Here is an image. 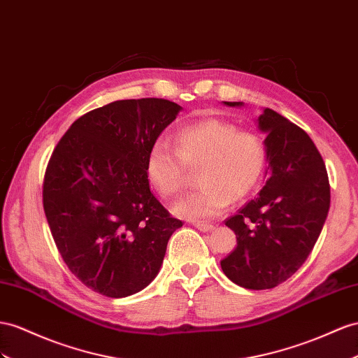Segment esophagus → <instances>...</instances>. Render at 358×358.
Returning <instances> with one entry per match:
<instances>
[{
    "label": "esophagus",
    "mask_w": 358,
    "mask_h": 358,
    "mask_svg": "<svg viewBox=\"0 0 358 358\" xmlns=\"http://www.w3.org/2000/svg\"><path fill=\"white\" fill-rule=\"evenodd\" d=\"M194 225L198 228L199 231H204V233H207V231H212V230H215V225H212V224H208V222H194Z\"/></svg>",
    "instance_id": "obj_1"
}]
</instances>
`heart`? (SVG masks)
<instances>
[{"instance_id": "1", "label": "heart", "mask_w": 358, "mask_h": 358, "mask_svg": "<svg viewBox=\"0 0 358 358\" xmlns=\"http://www.w3.org/2000/svg\"><path fill=\"white\" fill-rule=\"evenodd\" d=\"M264 137L239 130L233 122L208 117L182 127L176 150L166 142L152 143L145 159V176L157 194L171 199L186 187L190 171H199V190L173 206L177 215L201 221L221 215L233 203L257 189L268 168Z\"/></svg>"}]
</instances>
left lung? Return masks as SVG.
<instances>
[{"mask_svg":"<svg viewBox=\"0 0 358 358\" xmlns=\"http://www.w3.org/2000/svg\"><path fill=\"white\" fill-rule=\"evenodd\" d=\"M259 128L268 134L271 176L259 196L225 221L237 246L221 262L228 278L251 290L278 286L302 266L329 210L325 163L308 134L271 108Z\"/></svg>","mask_w":358,"mask_h":358,"instance_id":"obj_1","label":"left lung"}]
</instances>
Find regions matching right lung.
<instances>
[{"mask_svg":"<svg viewBox=\"0 0 358 358\" xmlns=\"http://www.w3.org/2000/svg\"><path fill=\"white\" fill-rule=\"evenodd\" d=\"M181 107L121 99L78 117L54 148L43 210L68 269L96 293L124 298L155 278L182 225L151 194L145 159Z\"/></svg>","mask_w":358,"mask_h":358,"instance_id":"add662e5","label":"right lung"}]
</instances>
